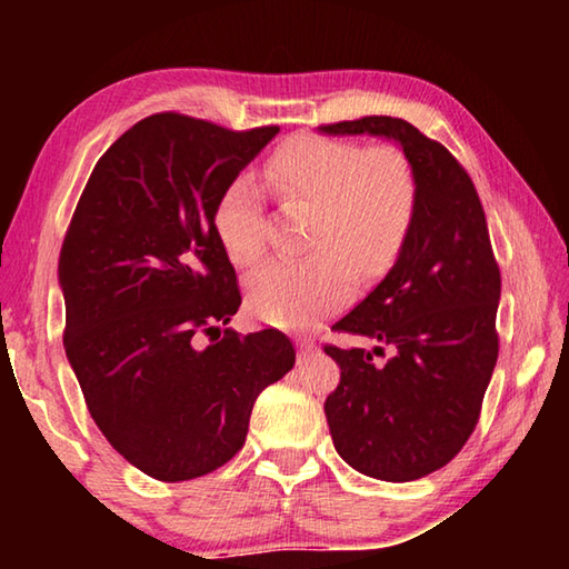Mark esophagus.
I'll return each mask as SVG.
<instances>
[{
	"mask_svg": "<svg viewBox=\"0 0 569 569\" xmlns=\"http://www.w3.org/2000/svg\"><path fill=\"white\" fill-rule=\"evenodd\" d=\"M298 349H301V359H306L308 353L316 351V341L311 336H303V339H298Z\"/></svg>",
	"mask_w": 569,
	"mask_h": 569,
	"instance_id": "1",
	"label": "esophagus"
}]
</instances>
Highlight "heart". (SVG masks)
Here are the masks:
<instances>
[{
	"instance_id": "1",
	"label": "heart",
	"mask_w": 569,
	"mask_h": 569,
	"mask_svg": "<svg viewBox=\"0 0 569 569\" xmlns=\"http://www.w3.org/2000/svg\"><path fill=\"white\" fill-rule=\"evenodd\" d=\"M266 178L288 203L313 208L306 261H271L248 278V301L268 323L301 329L349 301L359 271L381 278L397 261L419 206V180L393 146L361 148L298 138L278 148ZM216 230L230 261L253 266L266 250L261 190L248 176L226 188Z\"/></svg>"
}]
</instances>
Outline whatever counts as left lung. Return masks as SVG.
I'll use <instances>...</instances> for the list:
<instances>
[{"mask_svg":"<svg viewBox=\"0 0 569 569\" xmlns=\"http://www.w3.org/2000/svg\"><path fill=\"white\" fill-rule=\"evenodd\" d=\"M319 130L397 140L419 180L397 263L333 323L377 346H323L341 369L323 403L336 451L366 477L413 481L449 465L477 427L499 353L502 276L475 182L441 142L387 114ZM383 348L388 361L373 362Z\"/></svg>","mask_w":569,"mask_h":569,"instance_id":"left-lung-1","label":"left lung"}]
</instances>
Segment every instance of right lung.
Segmentation results:
<instances>
[{
  "label": "right lung",
  "mask_w": 569,
  "mask_h": 569,
  "mask_svg": "<svg viewBox=\"0 0 569 569\" xmlns=\"http://www.w3.org/2000/svg\"><path fill=\"white\" fill-rule=\"evenodd\" d=\"M276 132L150 114L98 160L67 228V359L104 439L152 479L233 459L258 393L296 363L281 331H220L243 298L216 210Z\"/></svg>",
  "instance_id": "add662e5"
}]
</instances>
